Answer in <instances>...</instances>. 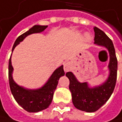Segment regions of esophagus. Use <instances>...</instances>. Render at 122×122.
I'll use <instances>...</instances> for the list:
<instances>
[{
    "label": "esophagus",
    "mask_w": 122,
    "mask_h": 122,
    "mask_svg": "<svg viewBox=\"0 0 122 122\" xmlns=\"http://www.w3.org/2000/svg\"><path fill=\"white\" fill-rule=\"evenodd\" d=\"M63 69H64L65 72H68V71H71V65L70 62L66 61V62L64 63V64H63Z\"/></svg>",
    "instance_id": "esophagus-1"
}]
</instances>
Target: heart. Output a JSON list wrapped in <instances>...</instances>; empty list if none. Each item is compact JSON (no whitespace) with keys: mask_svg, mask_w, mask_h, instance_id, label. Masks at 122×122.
<instances>
[{"mask_svg":"<svg viewBox=\"0 0 122 122\" xmlns=\"http://www.w3.org/2000/svg\"><path fill=\"white\" fill-rule=\"evenodd\" d=\"M86 38L87 39H90L91 38V36H90L89 35H88V34H87V35L86 36Z\"/></svg>","mask_w":122,"mask_h":122,"instance_id":"b5f03b06","label":"heart"}]
</instances>
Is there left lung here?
Instances as JSON below:
<instances>
[{
	"label": "left lung",
	"instance_id": "8db88e82",
	"mask_svg": "<svg viewBox=\"0 0 122 122\" xmlns=\"http://www.w3.org/2000/svg\"><path fill=\"white\" fill-rule=\"evenodd\" d=\"M94 43L105 47L110 53L109 70L110 75L102 85L89 88L86 82H79L71 72L66 75L69 79V89L72 94L74 106L80 110L94 112L100 109L108 101L115 87L117 75V59L112 41L105 33L97 27H94Z\"/></svg>",
	"mask_w": 122,
	"mask_h": 122
}]
</instances>
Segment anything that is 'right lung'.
Here are the masks:
<instances>
[{"mask_svg": "<svg viewBox=\"0 0 122 122\" xmlns=\"http://www.w3.org/2000/svg\"><path fill=\"white\" fill-rule=\"evenodd\" d=\"M47 27V26L36 25L30 28L26 33L19 36L13 45L12 51L17 45L27 36L35 33H40ZM12 71L13 68L11 63L10 56L8 66V78L10 90L17 103L28 112H38L47 108L50 106L52 101L53 95L58 84L59 80L61 76L65 75L63 66H61L53 72L48 82L42 88L36 90H28L19 86L15 82L12 76Z\"/></svg>", "mask_w": 122, "mask_h": 122, "instance_id": "obj_1", "label": "right lung"}]
</instances>
